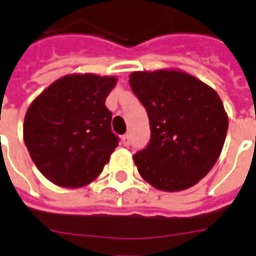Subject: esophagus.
I'll return each instance as SVG.
<instances>
[{
  "label": "esophagus",
  "instance_id": "34e87169",
  "mask_svg": "<svg viewBox=\"0 0 256 256\" xmlns=\"http://www.w3.org/2000/svg\"><path fill=\"white\" fill-rule=\"evenodd\" d=\"M123 144H124V146H128V144H130V136H128V134H124V136H123Z\"/></svg>",
  "mask_w": 256,
  "mask_h": 256
}]
</instances>
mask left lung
<instances>
[{
    "instance_id": "left-lung-1",
    "label": "left lung",
    "mask_w": 256,
    "mask_h": 256,
    "mask_svg": "<svg viewBox=\"0 0 256 256\" xmlns=\"http://www.w3.org/2000/svg\"><path fill=\"white\" fill-rule=\"evenodd\" d=\"M133 92L150 119L151 140L133 156L141 178L162 191H182L214 168L228 128L212 87L176 69L133 72Z\"/></svg>"
}]
</instances>
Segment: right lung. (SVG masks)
Here are the masks:
<instances>
[{
  "label": "right lung",
  "mask_w": 256,
  "mask_h": 256,
  "mask_svg": "<svg viewBox=\"0 0 256 256\" xmlns=\"http://www.w3.org/2000/svg\"><path fill=\"white\" fill-rule=\"evenodd\" d=\"M115 76L66 74L30 104L23 138L37 169L60 187L78 188L100 176L118 146L105 100Z\"/></svg>",
  "instance_id": "add662e5"
}]
</instances>
